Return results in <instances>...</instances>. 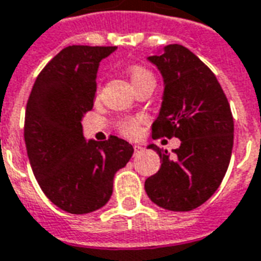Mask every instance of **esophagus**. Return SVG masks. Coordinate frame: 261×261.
<instances>
[{
	"label": "esophagus",
	"mask_w": 261,
	"mask_h": 261,
	"mask_svg": "<svg viewBox=\"0 0 261 261\" xmlns=\"http://www.w3.org/2000/svg\"><path fill=\"white\" fill-rule=\"evenodd\" d=\"M133 149H135L136 153H139V151H143V147H142L140 144H135V146H133Z\"/></svg>",
	"instance_id": "34e87169"
}]
</instances>
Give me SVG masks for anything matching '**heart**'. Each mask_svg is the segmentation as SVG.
Returning a JSON list of instances; mask_svg holds the SVG:
<instances>
[{"label":"heart","instance_id":"b5f03b06","mask_svg":"<svg viewBox=\"0 0 261 261\" xmlns=\"http://www.w3.org/2000/svg\"><path fill=\"white\" fill-rule=\"evenodd\" d=\"M129 76H130V81L132 83H138V82L143 81L146 77H153V75L150 73L149 70L140 65H132L129 68ZM143 122V118L142 117H133V118H125L121 122L118 123V129L119 132L125 135V136H135L138 135L139 128H140V123Z\"/></svg>","mask_w":261,"mask_h":261}]
</instances>
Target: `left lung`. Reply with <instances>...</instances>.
<instances>
[{
    "label": "left lung",
    "mask_w": 261,
    "mask_h": 261,
    "mask_svg": "<svg viewBox=\"0 0 261 261\" xmlns=\"http://www.w3.org/2000/svg\"><path fill=\"white\" fill-rule=\"evenodd\" d=\"M164 77V96L154 139L178 138L168 151L150 144L161 159L157 174L144 182L150 200L171 211H191L214 195L227 172L233 146V118L216 75L179 44L149 57Z\"/></svg>",
    "instance_id": "obj_1"
}]
</instances>
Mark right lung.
Here are the masks:
<instances>
[{
	"mask_svg": "<svg viewBox=\"0 0 261 261\" xmlns=\"http://www.w3.org/2000/svg\"><path fill=\"white\" fill-rule=\"evenodd\" d=\"M115 47L69 45L43 68L24 115V143L41 191L70 214L101 208L112 195L114 175L133 154L117 136L86 142L82 118L93 108L97 69Z\"/></svg>",
	"mask_w": 261,
	"mask_h": 261,
	"instance_id": "add662e5",
	"label": "right lung"
}]
</instances>
